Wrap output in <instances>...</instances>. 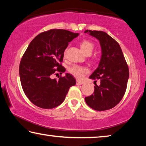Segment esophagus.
I'll list each match as a JSON object with an SVG mask.
<instances>
[{
    "mask_svg": "<svg viewBox=\"0 0 146 146\" xmlns=\"http://www.w3.org/2000/svg\"><path fill=\"white\" fill-rule=\"evenodd\" d=\"M84 82H82V81H80V80H77L76 81V84L77 85H82L83 84Z\"/></svg>",
    "mask_w": 146,
    "mask_h": 146,
    "instance_id": "obj_1",
    "label": "esophagus"
}]
</instances>
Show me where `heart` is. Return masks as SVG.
Wrapping results in <instances>:
<instances>
[{
  "instance_id": "1",
  "label": "heart",
  "mask_w": 146,
  "mask_h": 146,
  "mask_svg": "<svg viewBox=\"0 0 146 146\" xmlns=\"http://www.w3.org/2000/svg\"><path fill=\"white\" fill-rule=\"evenodd\" d=\"M80 48L85 54L91 53L94 48V44L90 40H84L80 44ZM69 72L76 78L80 79L88 73V69L83 66L78 65H73L69 68Z\"/></svg>"
}]
</instances>
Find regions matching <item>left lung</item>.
<instances>
[{
    "instance_id": "1",
    "label": "left lung",
    "mask_w": 146,
    "mask_h": 146,
    "mask_svg": "<svg viewBox=\"0 0 146 146\" xmlns=\"http://www.w3.org/2000/svg\"><path fill=\"white\" fill-rule=\"evenodd\" d=\"M84 33L98 39L102 50L98 68L90 76L93 80L100 79V84H95L94 93L85 98L86 102L99 111L110 110L117 106L124 95L129 68L120 45L111 36L102 31L87 29Z\"/></svg>"
}]
</instances>
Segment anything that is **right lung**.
I'll use <instances>...</instances> for the list:
<instances>
[{"label":"right lung","mask_w":146,"mask_h":146,"mask_svg":"<svg viewBox=\"0 0 146 146\" xmlns=\"http://www.w3.org/2000/svg\"><path fill=\"white\" fill-rule=\"evenodd\" d=\"M78 35L50 29L38 34L29 44L20 63L19 75L24 92L33 104L44 109L57 107L65 100L70 88L76 84L70 73L58 80L51 76L56 71L65 72L59 62H62L69 42Z\"/></svg>","instance_id":"right-lung-1"}]
</instances>
